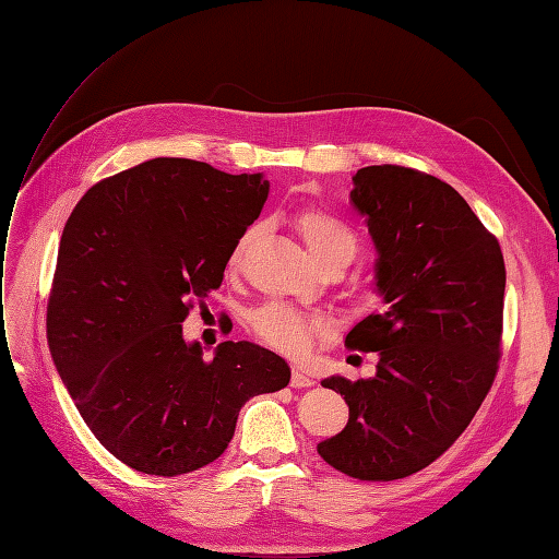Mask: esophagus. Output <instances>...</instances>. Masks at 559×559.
<instances>
[{"label": "esophagus", "mask_w": 559, "mask_h": 559, "mask_svg": "<svg viewBox=\"0 0 559 559\" xmlns=\"http://www.w3.org/2000/svg\"><path fill=\"white\" fill-rule=\"evenodd\" d=\"M312 384H314V380L308 378L306 373H302L300 368H294V370H292V386L302 389V386H312Z\"/></svg>", "instance_id": "34e87169"}]
</instances>
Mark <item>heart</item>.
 <instances>
[{
  "label": "heart",
  "mask_w": 559,
  "mask_h": 559,
  "mask_svg": "<svg viewBox=\"0 0 559 559\" xmlns=\"http://www.w3.org/2000/svg\"><path fill=\"white\" fill-rule=\"evenodd\" d=\"M302 242L308 245L312 257L324 265L333 259H347L352 261L354 251H357V238L354 233L343 224L337 222L335 216L324 214V212H302L296 222ZM253 238V230H247L242 238L235 245L230 253V265H238L247 245ZM251 329L257 333L263 343L270 347H275L284 354H302L306 352L314 335L324 331V321L319 317H308L298 312L289 302H265L259 310H253L251 314Z\"/></svg>",
  "instance_id": "obj_1"
}]
</instances>
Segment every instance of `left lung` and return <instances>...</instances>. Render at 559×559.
Instances as JSON below:
<instances>
[{"mask_svg": "<svg viewBox=\"0 0 559 559\" xmlns=\"http://www.w3.org/2000/svg\"><path fill=\"white\" fill-rule=\"evenodd\" d=\"M349 200L376 247L384 308L354 324L352 349L376 352V376L321 384L349 405L347 427L317 445L359 480H396L436 462L492 386L506 267L499 242L450 183L411 167L370 165Z\"/></svg>", "mask_w": 559, "mask_h": 559, "instance_id": "8db88e82", "label": "left lung"}]
</instances>
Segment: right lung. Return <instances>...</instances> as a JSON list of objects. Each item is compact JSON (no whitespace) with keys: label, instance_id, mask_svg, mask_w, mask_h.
Listing matches in <instances>:
<instances>
[{"label":"right lung","instance_id":"add662e5","mask_svg":"<svg viewBox=\"0 0 559 559\" xmlns=\"http://www.w3.org/2000/svg\"><path fill=\"white\" fill-rule=\"evenodd\" d=\"M270 191L259 175L154 158L95 183L67 218L48 347L95 438L148 476H181L228 448L240 408L292 380L280 354L226 341L207 361L181 324L218 289Z\"/></svg>","mask_w":559,"mask_h":559}]
</instances>
